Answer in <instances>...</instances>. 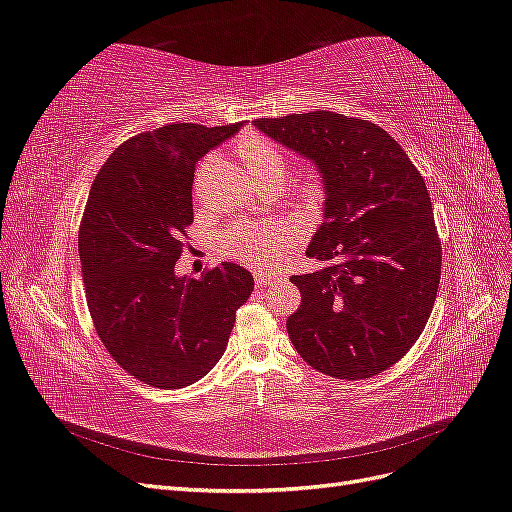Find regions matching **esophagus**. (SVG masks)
Returning <instances> with one entry per match:
<instances>
[{
    "label": "esophagus",
    "mask_w": 512,
    "mask_h": 512,
    "mask_svg": "<svg viewBox=\"0 0 512 512\" xmlns=\"http://www.w3.org/2000/svg\"><path fill=\"white\" fill-rule=\"evenodd\" d=\"M275 280H277L275 273H267V271H258V273H256V286H258V288H267V286H271Z\"/></svg>",
    "instance_id": "obj_1"
}]
</instances>
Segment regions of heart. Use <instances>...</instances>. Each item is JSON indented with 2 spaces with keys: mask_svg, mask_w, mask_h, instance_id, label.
Instances as JSON below:
<instances>
[{
  "mask_svg": "<svg viewBox=\"0 0 512 512\" xmlns=\"http://www.w3.org/2000/svg\"><path fill=\"white\" fill-rule=\"evenodd\" d=\"M239 156L247 168V173L256 183H282L286 177V160L282 151L267 138L258 134L245 136L239 143ZM324 185L318 175L305 173L294 181L290 190L292 205L303 213H314L322 205ZM280 241V230L275 226H250L235 224L220 235L222 254L237 258L250 265H262L273 256V247Z\"/></svg>",
  "mask_w": 512,
  "mask_h": 512,
  "instance_id": "b5f03b06",
  "label": "heart"
}]
</instances>
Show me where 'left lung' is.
<instances>
[{
  "label": "left lung",
  "instance_id": "obj_1",
  "mask_svg": "<svg viewBox=\"0 0 512 512\" xmlns=\"http://www.w3.org/2000/svg\"><path fill=\"white\" fill-rule=\"evenodd\" d=\"M275 143L312 162L324 185L322 224L292 275L301 305L286 320L307 365L365 380L395 365L436 301L442 247L425 181L391 134L331 111L256 119Z\"/></svg>",
  "mask_w": 512,
  "mask_h": 512
}]
</instances>
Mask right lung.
Returning <instances> with one entry per match:
<instances>
[{
	"label": "right lung",
	"instance_id": "right-lung-1",
	"mask_svg": "<svg viewBox=\"0 0 512 512\" xmlns=\"http://www.w3.org/2000/svg\"><path fill=\"white\" fill-rule=\"evenodd\" d=\"M243 123H168L119 145L91 185L79 256L91 320L113 359L141 382L183 389L222 359L252 273L222 262L200 280L175 265L194 222L196 162Z\"/></svg>",
	"mask_w": 512,
	"mask_h": 512
}]
</instances>
